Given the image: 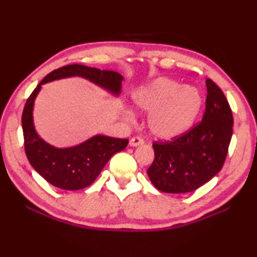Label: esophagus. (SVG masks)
<instances>
[{
    "instance_id": "esophagus-1",
    "label": "esophagus",
    "mask_w": 257,
    "mask_h": 257,
    "mask_svg": "<svg viewBox=\"0 0 257 257\" xmlns=\"http://www.w3.org/2000/svg\"><path fill=\"white\" fill-rule=\"evenodd\" d=\"M144 144V141H143L142 138L139 137H133L132 139L129 141V146L130 147H136V146H141Z\"/></svg>"
}]
</instances>
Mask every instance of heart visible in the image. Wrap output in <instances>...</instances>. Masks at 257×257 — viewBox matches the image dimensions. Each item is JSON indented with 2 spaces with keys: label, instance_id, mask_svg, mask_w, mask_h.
Here are the masks:
<instances>
[{
  "label": "heart",
  "instance_id": "heart-1",
  "mask_svg": "<svg viewBox=\"0 0 257 257\" xmlns=\"http://www.w3.org/2000/svg\"><path fill=\"white\" fill-rule=\"evenodd\" d=\"M132 99L138 110L150 113L147 128L163 141H172L189 132L203 106V95L197 88L170 78H158L139 87Z\"/></svg>",
  "mask_w": 257,
  "mask_h": 257
}]
</instances>
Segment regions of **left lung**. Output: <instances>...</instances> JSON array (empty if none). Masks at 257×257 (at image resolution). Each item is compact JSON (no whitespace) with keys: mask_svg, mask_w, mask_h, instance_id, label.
Returning <instances> with one entry per match:
<instances>
[{"mask_svg":"<svg viewBox=\"0 0 257 257\" xmlns=\"http://www.w3.org/2000/svg\"><path fill=\"white\" fill-rule=\"evenodd\" d=\"M206 88L202 122L176 141L153 144L155 159L147 175L160 191L190 193L223 167L232 136V112L223 92L211 79H206Z\"/></svg>","mask_w":257,"mask_h":257,"instance_id":"left-lung-1","label":"left lung"}]
</instances>
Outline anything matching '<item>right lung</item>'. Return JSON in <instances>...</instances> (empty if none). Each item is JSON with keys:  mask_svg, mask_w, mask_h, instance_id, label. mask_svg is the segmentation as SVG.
Here are the masks:
<instances>
[{"mask_svg": "<svg viewBox=\"0 0 257 257\" xmlns=\"http://www.w3.org/2000/svg\"><path fill=\"white\" fill-rule=\"evenodd\" d=\"M81 77L89 80L112 96L118 97L122 90L123 77L118 72L99 70L81 64H70L49 73L26 102L23 112L25 151L29 163L40 175L58 188L79 190L92 185L113 155L124 150L128 139L95 135L80 144L59 149L45 142L35 129L34 105L42 85L47 82Z\"/></svg>", "mask_w": 257, "mask_h": 257, "instance_id": "obj_1", "label": "right lung"}]
</instances>
